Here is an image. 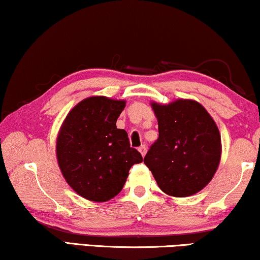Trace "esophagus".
<instances>
[{"mask_svg": "<svg viewBox=\"0 0 260 260\" xmlns=\"http://www.w3.org/2000/svg\"><path fill=\"white\" fill-rule=\"evenodd\" d=\"M139 152L141 153V155H142V156H145V155H146V153H147V147H146L145 145H141L140 147H139Z\"/></svg>", "mask_w": 260, "mask_h": 260, "instance_id": "obj_1", "label": "esophagus"}]
</instances>
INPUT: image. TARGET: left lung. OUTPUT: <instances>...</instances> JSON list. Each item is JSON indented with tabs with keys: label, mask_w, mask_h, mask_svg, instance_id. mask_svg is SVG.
Segmentation results:
<instances>
[{
	"label": "left lung",
	"mask_w": 260,
	"mask_h": 260,
	"mask_svg": "<svg viewBox=\"0 0 260 260\" xmlns=\"http://www.w3.org/2000/svg\"><path fill=\"white\" fill-rule=\"evenodd\" d=\"M159 138L144 162L167 196L196 194L214 177L221 158L217 123L198 101L178 99L170 104L151 102Z\"/></svg>",
	"instance_id": "1"
}]
</instances>
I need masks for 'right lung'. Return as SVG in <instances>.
Instances as JSON below:
<instances>
[{"mask_svg": "<svg viewBox=\"0 0 260 260\" xmlns=\"http://www.w3.org/2000/svg\"><path fill=\"white\" fill-rule=\"evenodd\" d=\"M125 100L90 96L74 106L56 138V159L67 184L90 202H108L121 192L134 164L142 156L129 145L116 120Z\"/></svg>", "mask_w": 260, "mask_h": 260, "instance_id": "obj_1", "label": "right lung"}]
</instances>
